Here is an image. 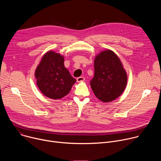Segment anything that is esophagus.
I'll return each mask as SVG.
<instances>
[{"label":"esophagus","mask_w":161,"mask_h":161,"mask_svg":"<svg viewBox=\"0 0 161 161\" xmlns=\"http://www.w3.org/2000/svg\"><path fill=\"white\" fill-rule=\"evenodd\" d=\"M76 80H77L78 82H81V81H83L85 80V78L83 77V76H80V77L77 78Z\"/></svg>","instance_id":"obj_1"}]
</instances>
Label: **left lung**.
<instances>
[{"label":"left lung","instance_id":"8db88e82","mask_svg":"<svg viewBox=\"0 0 161 161\" xmlns=\"http://www.w3.org/2000/svg\"><path fill=\"white\" fill-rule=\"evenodd\" d=\"M127 76L118 56L109 50L101 52L94 60V76L90 86L104 103L119 97L125 88Z\"/></svg>","mask_w":161,"mask_h":161}]
</instances>
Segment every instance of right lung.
I'll return each instance as SVG.
<instances>
[{
    "label": "right lung",
    "instance_id": "add662e5",
    "mask_svg": "<svg viewBox=\"0 0 161 161\" xmlns=\"http://www.w3.org/2000/svg\"><path fill=\"white\" fill-rule=\"evenodd\" d=\"M64 57L50 51L42 57L35 76L41 92L49 98L59 99L69 92L76 81L64 66Z\"/></svg>",
    "mask_w": 161,
    "mask_h": 161
}]
</instances>
